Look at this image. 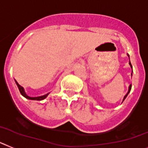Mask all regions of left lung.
<instances>
[{
  "instance_id": "left-lung-1",
  "label": "left lung",
  "mask_w": 148,
  "mask_h": 148,
  "mask_svg": "<svg viewBox=\"0 0 148 148\" xmlns=\"http://www.w3.org/2000/svg\"><path fill=\"white\" fill-rule=\"evenodd\" d=\"M127 56H128V57H129V59H130L129 54H127ZM129 65H130L131 69H132V73H131V76H133V67H132V65H131L130 62H129ZM131 87H132V84H130V86H129V88H128V92H127V94H126V95H125V96H124V98H123V101H124V100H125V98H126V97H127V96L128 95V94H129L130 92Z\"/></svg>"
}]
</instances>
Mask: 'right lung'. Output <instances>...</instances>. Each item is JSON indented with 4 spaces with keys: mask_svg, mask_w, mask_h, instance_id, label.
<instances>
[{
    "mask_svg": "<svg viewBox=\"0 0 148 148\" xmlns=\"http://www.w3.org/2000/svg\"><path fill=\"white\" fill-rule=\"evenodd\" d=\"M15 83H16V85H17L19 91H20L21 94V95L24 96L25 98L29 99V100H33V101H42V100H44L45 98H46V97H47V95L50 94L49 92V93H47L46 94V95H42V96H38V97H30V96H28L27 95L25 91H24V88H23L21 86H20L15 79Z\"/></svg>",
    "mask_w": 148,
    "mask_h": 148,
    "instance_id": "obj_1",
    "label": "right lung"
}]
</instances>
